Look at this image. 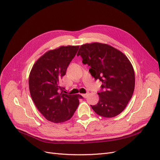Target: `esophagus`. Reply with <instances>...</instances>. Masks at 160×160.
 Listing matches in <instances>:
<instances>
[{"instance_id":"34e87169","label":"esophagus","mask_w":160,"mask_h":160,"mask_svg":"<svg viewBox=\"0 0 160 160\" xmlns=\"http://www.w3.org/2000/svg\"><path fill=\"white\" fill-rule=\"evenodd\" d=\"M82 96H83L84 98H88V94H82Z\"/></svg>"}]
</instances>
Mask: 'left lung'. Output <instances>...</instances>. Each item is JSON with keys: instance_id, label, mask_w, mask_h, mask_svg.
Wrapping results in <instances>:
<instances>
[{"instance_id": "8db88e82", "label": "left lung", "mask_w": 160, "mask_h": 160, "mask_svg": "<svg viewBox=\"0 0 160 160\" xmlns=\"http://www.w3.org/2000/svg\"><path fill=\"white\" fill-rule=\"evenodd\" d=\"M82 62L88 65L95 80L102 82L99 102L91 105L102 117L113 118L126 107L133 93L135 72L123 52L107 44L93 42L81 45L77 53Z\"/></svg>"}]
</instances>
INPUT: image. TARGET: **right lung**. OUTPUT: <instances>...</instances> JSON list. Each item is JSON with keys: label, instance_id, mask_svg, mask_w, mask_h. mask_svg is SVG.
Returning a JSON list of instances; mask_svg holds the SVG:
<instances>
[{"label": "right lung", "instance_id": "right-lung-1", "mask_svg": "<svg viewBox=\"0 0 160 160\" xmlns=\"http://www.w3.org/2000/svg\"><path fill=\"white\" fill-rule=\"evenodd\" d=\"M79 46H61L45 53L34 64L28 85L31 98L41 113L53 123L72 118L79 104L80 95H67L60 91L61 78L75 57Z\"/></svg>", "mask_w": 160, "mask_h": 160}]
</instances>
